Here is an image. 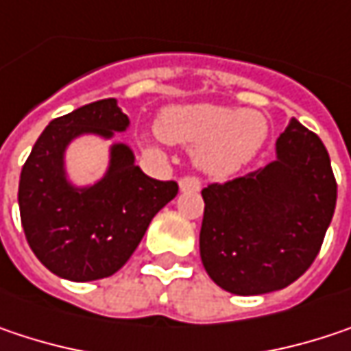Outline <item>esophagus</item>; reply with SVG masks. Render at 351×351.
Returning a JSON list of instances; mask_svg holds the SVG:
<instances>
[{
	"mask_svg": "<svg viewBox=\"0 0 351 351\" xmlns=\"http://www.w3.org/2000/svg\"><path fill=\"white\" fill-rule=\"evenodd\" d=\"M178 189L180 191H199L201 189V180L197 176H184L178 180Z\"/></svg>",
	"mask_w": 351,
	"mask_h": 351,
	"instance_id": "obj_1",
	"label": "esophagus"
}]
</instances>
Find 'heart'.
<instances>
[{
    "label": "heart",
    "mask_w": 351,
    "mask_h": 351,
    "mask_svg": "<svg viewBox=\"0 0 351 351\" xmlns=\"http://www.w3.org/2000/svg\"><path fill=\"white\" fill-rule=\"evenodd\" d=\"M156 130L169 143L197 146L195 160L210 176H231L249 165L267 138V120L257 110L219 104H176L160 112Z\"/></svg>",
    "instance_id": "obj_1"
}]
</instances>
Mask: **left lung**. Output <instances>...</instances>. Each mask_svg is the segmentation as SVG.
<instances>
[{"instance_id": "8db88e82", "label": "left lung", "mask_w": 351, "mask_h": 351, "mask_svg": "<svg viewBox=\"0 0 351 351\" xmlns=\"http://www.w3.org/2000/svg\"><path fill=\"white\" fill-rule=\"evenodd\" d=\"M277 158L259 171L203 189L201 261L235 295L287 287L317 257L337 199L324 143L291 118Z\"/></svg>"}]
</instances>
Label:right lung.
Instances as JSON below:
<instances>
[{
	"mask_svg": "<svg viewBox=\"0 0 351 351\" xmlns=\"http://www.w3.org/2000/svg\"><path fill=\"white\" fill-rule=\"evenodd\" d=\"M130 120L116 98L53 118L36 141L21 176L17 203L34 255L70 281H96L120 269L152 221L178 193L175 180L150 178L134 165L128 144L110 146V162L94 184L68 178L66 150L84 134L104 141L126 132Z\"/></svg>",
	"mask_w": 351,
	"mask_h": 351,
	"instance_id": "right-lung-1",
	"label": "right lung"
}]
</instances>
